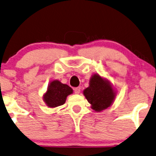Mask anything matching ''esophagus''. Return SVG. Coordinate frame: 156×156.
Returning a JSON list of instances; mask_svg holds the SVG:
<instances>
[{"label":"esophagus","instance_id":"obj_1","mask_svg":"<svg viewBox=\"0 0 156 156\" xmlns=\"http://www.w3.org/2000/svg\"><path fill=\"white\" fill-rule=\"evenodd\" d=\"M73 90L76 94H79L80 92V87H76V88H74Z\"/></svg>","mask_w":156,"mask_h":156}]
</instances>
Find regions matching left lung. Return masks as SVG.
<instances>
[{
    "label": "left lung",
    "mask_w": 156,
    "mask_h": 156,
    "mask_svg": "<svg viewBox=\"0 0 156 156\" xmlns=\"http://www.w3.org/2000/svg\"><path fill=\"white\" fill-rule=\"evenodd\" d=\"M90 86L83 91V94L92 108L100 112L111 106L115 98V91L106 80L99 75L95 74L90 80Z\"/></svg>",
    "instance_id": "8db88e82"
}]
</instances>
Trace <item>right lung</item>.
<instances>
[{"label":"right lung","mask_w":156,"mask_h":156,"mask_svg":"<svg viewBox=\"0 0 156 156\" xmlns=\"http://www.w3.org/2000/svg\"><path fill=\"white\" fill-rule=\"evenodd\" d=\"M73 93L72 88L58 80H53L50 83L43 100L48 107L55 108L63 105L66 98Z\"/></svg>","instance_id":"1"}]
</instances>
